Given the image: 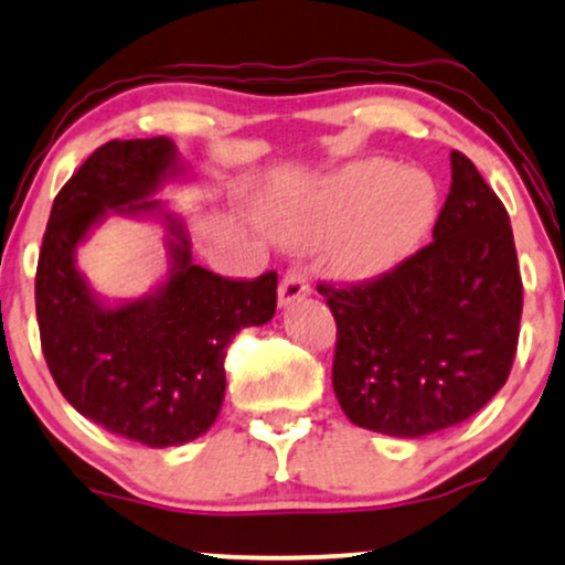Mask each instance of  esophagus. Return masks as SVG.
Segmentation results:
<instances>
[{
  "label": "esophagus",
  "mask_w": 565,
  "mask_h": 565,
  "mask_svg": "<svg viewBox=\"0 0 565 565\" xmlns=\"http://www.w3.org/2000/svg\"><path fill=\"white\" fill-rule=\"evenodd\" d=\"M307 295H310V281H307V274L302 268H291L289 274L281 278V284H278V305L281 307L295 305Z\"/></svg>",
  "instance_id": "esophagus-1"
}]
</instances>
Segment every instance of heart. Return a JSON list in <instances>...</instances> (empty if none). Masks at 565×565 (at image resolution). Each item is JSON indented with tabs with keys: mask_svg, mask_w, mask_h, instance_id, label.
<instances>
[{
	"mask_svg": "<svg viewBox=\"0 0 565 565\" xmlns=\"http://www.w3.org/2000/svg\"><path fill=\"white\" fill-rule=\"evenodd\" d=\"M438 188L425 171L370 159L335 171L310 195L270 213L289 245L331 239V263L352 278L381 276L412 258L438 221Z\"/></svg>",
	"mask_w": 565,
	"mask_h": 565,
	"instance_id": "heart-1",
	"label": "heart"
}]
</instances>
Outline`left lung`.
<instances>
[{"mask_svg": "<svg viewBox=\"0 0 565 565\" xmlns=\"http://www.w3.org/2000/svg\"><path fill=\"white\" fill-rule=\"evenodd\" d=\"M339 339L333 391L356 427L423 438L469 419L511 373L521 276L509 213L467 156L433 242L360 287L320 284Z\"/></svg>", "mask_w": 565, "mask_h": 565, "instance_id": "left-lung-1", "label": "left lung"}]
</instances>
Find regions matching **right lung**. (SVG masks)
<instances>
[{
  "label": "right lung",
  "instance_id": "obj_1",
  "mask_svg": "<svg viewBox=\"0 0 565 565\" xmlns=\"http://www.w3.org/2000/svg\"><path fill=\"white\" fill-rule=\"evenodd\" d=\"M184 174L169 138L96 148L54 198L35 268V316L56 388L90 423L151 448L209 433L224 404L226 347L276 312L274 270L232 281L192 263L184 221L153 198ZM106 215L159 217L168 230V278L117 306L76 268V247Z\"/></svg>",
  "mask_w": 565,
  "mask_h": 565
}]
</instances>
